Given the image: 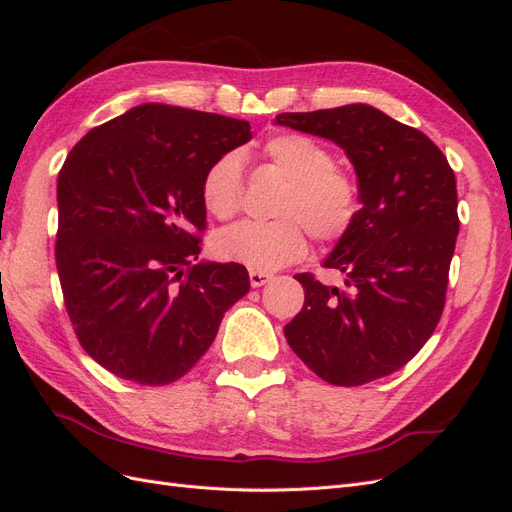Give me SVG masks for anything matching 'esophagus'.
<instances>
[{
	"label": "esophagus",
	"mask_w": 512,
	"mask_h": 512,
	"mask_svg": "<svg viewBox=\"0 0 512 512\" xmlns=\"http://www.w3.org/2000/svg\"><path fill=\"white\" fill-rule=\"evenodd\" d=\"M271 280H273L271 273H265V271H250V284H252V288L265 286V284H269Z\"/></svg>",
	"instance_id": "esophagus-1"
}]
</instances>
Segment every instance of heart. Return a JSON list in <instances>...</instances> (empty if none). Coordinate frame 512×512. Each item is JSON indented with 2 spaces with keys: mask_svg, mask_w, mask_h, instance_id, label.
<instances>
[{
  "mask_svg": "<svg viewBox=\"0 0 512 512\" xmlns=\"http://www.w3.org/2000/svg\"><path fill=\"white\" fill-rule=\"evenodd\" d=\"M262 158L286 179L273 222H241L215 237L213 250L226 262L252 271H275L301 260L309 250L307 230L320 243H337L359 218V185L348 170L335 166L329 147L316 138L284 132L262 145ZM200 200L215 220H232L243 203V166L237 153L213 160Z\"/></svg>",
  "mask_w": 512,
  "mask_h": 512,
  "instance_id": "heart-1",
  "label": "heart"
}]
</instances>
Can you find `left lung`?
<instances>
[{
	"instance_id": "obj_1",
	"label": "left lung",
	"mask_w": 512,
	"mask_h": 512,
	"mask_svg": "<svg viewBox=\"0 0 512 512\" xmlns=\"http://www.w3.org/2000/svg\"><path fill=\"white\" fill-rule=\"evenodd\" d=\"M275 123L329 138L359 179V218L324 267L294 280L305 303L284 335L294 354L335 386H361L404 367L436 331L459 232L457 181L438 145L367 104L282 113Z\"/></svg>"
}]
</instances>
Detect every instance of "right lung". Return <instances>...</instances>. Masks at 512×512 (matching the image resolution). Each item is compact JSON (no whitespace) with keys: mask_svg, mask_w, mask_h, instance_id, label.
Segmentation results:
<instances>
[{"mask_svg":"<svg viewBox=\"0 0 512 512\" xmlns=\"http://www.w3.org/2000/svg\"><path fill=\"white\" fill-rule=\"evenodd\" d=\"M250 123L141 104L89 130L59 170L55 262L83 350L117 378H183L250 290L237 262H200L207 166Z\"/></svg>","mask_w":512,"mask_h":512,"instance_id":"add662e5","label":"right lung"}]
</instances>
